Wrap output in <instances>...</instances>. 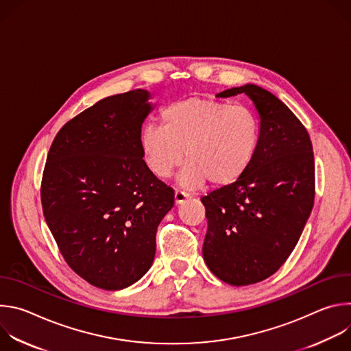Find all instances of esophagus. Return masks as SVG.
I'll use <instances>...</instances> for the list:
<instances>
[{
  "instance_id": "1",
  "label": "esophagus",
  "mask_w": 351,
  "mask_h": 351,
  "mask_svg": "<svg viewBox=\"0 0 351 351\" xmlns=\"http://www.w3.org/2000/svg\"><path fill=\"white\" fill-rule=\"evenodd\" d=\"M190 198V194L182 190H175V204H182Z\"/></svg>"
}]
</instances>
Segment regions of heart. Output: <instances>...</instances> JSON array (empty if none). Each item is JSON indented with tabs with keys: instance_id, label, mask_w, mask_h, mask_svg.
I'll return each instance as SVG.
<instances>
[{
	"instance_id": "1",
	"label": "heart",
	"mask_w": 351,
	"mask_h": 351,
	"mask_svg": "<svg viewBox=\"0 0 351 351\" xmlns=\"http://www.w3.org/2000/svg\"><path fill=\"white\" fill-rule=\"evenodd\" d=\"M162 126L147 123L140 148L147 169L169 178L186 158L180 180L184 186H215L237 180L253 162L260 141V123L245 106L208 98H187L161 112Z\"/></svg>"
}]
</instances>
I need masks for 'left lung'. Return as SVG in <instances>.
<instances>
[{
    "mask_svg": "<svg viewBox=\"0 0 351 351\" xmlns=\"http://www.w3.org/2000/svg\"><path fill=\"white\" fill-rule=\"evenodd\" d=\"M247 94L260 114V141L248 169L202 198L208 229L203 257L233 286L261 282L289 258L311 214L315 162L304 125L272 93L256 84L218 94Z\"/></svg>",
    "mask_w": 351,
    "mask_h": 351,
    "instance_id": "obj_1",
    "label": "left lung"
}]
</instances>
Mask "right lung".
Segmentation results:
<instances>
[{"label": "right lung", "instance_id": "obj_1", "mask_svg": "<svg viewBox=\"0 0 351 351\" xmlns=\"http://www.w3.org/2000/svg\"><path fill=\"white\" fill-rule=\"evenodd\" d=\"M143 88L107 97L57 133L41 179V206L66 264L86 282L121 290L152 267L173 189L144 164L140 133L152 111Z\"/></svg>", "mask_w": 351, "mask_h": 351}]
</instances>
